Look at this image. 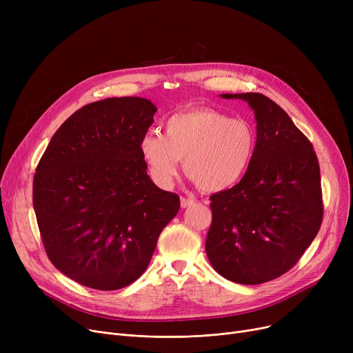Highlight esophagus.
Wrapping results in <instances>:
<instances>
[{
    "mask_svg": "<svg viewBox=\"0 0 353 353\" xmlns=\"http://www.w3.org/2000/svg\"><path fill=\"white\" fill-rule=\"evenodd\" d=\"M180 203H181V208H190V206H193L194 205V200L193 199H186V197H181L180 199Z\"/></svg>",
    "mask_w": 353,
    "mask_h": 353,
    "instance_id": "34e87169",
    "label": "esophagus"
}]
</instances>
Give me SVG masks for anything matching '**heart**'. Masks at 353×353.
I'll list each match as a JSON object with an SVG mask.
<instances>
[{
  "label": "heart",
  "mask_w": 353,
  "mask_h": 353,
  "mask_svg": "<svg viewBox=\"0 0 353 353\" xmlns=\"http://www.w3.org/2000/svg\"><path fill=\"white\" fill-rule=\"evenodd\" d=\"M257 134L246 119H232L210 107L181 110L164 121V136L145 133L139 144L140 156L152 180L169 189L184 172L208 193L234 188L249 172L254 159Z\"/></svg>",
  "instance_id": "1"
}]
</instances>
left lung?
<instances>
[{"label":"left lung","mask_w":353,"mask_h":353,"mask_svg":"<svg viewBox=\"0 0 353 353\" xmlns=\"http://www.w3.org/2000/svg\"><path fill=\"white\" fill-rule=\"evenodd\" d=\"M221 97L246 100L254 110L257 145L242 181L210 196L206 253L228 281L261 285L298 263L321 229L319 161L307 137L269 97Z\"/></svg>","instance_id":"left-lung-1"}]
</instances>
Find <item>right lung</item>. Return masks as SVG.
Returning <instances> with one entry per match:
<instances>
[{
  "label": "right lung",
  "instance_id": "1",
  "mask_svg": "<svg viewBox=\"0 0 353 353\" xmlns=\"http://www.w3.org/2000/svg\"><path fill=\"white\" fill-rule=\"evenodd\" d=\"M156 105L105 99L71 114L35 169L32 205L51 263L77 283L117 290L152 261L180 197L159 189L140 156Z\"/></svg>",
  "mask_w": 353,
  "mask_h": 353
}]
</instances>
